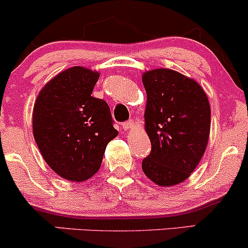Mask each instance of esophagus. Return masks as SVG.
<instances>
[{"mask_svg":"<svg viewBox=\"0 0 248 248\" xmlns=\"http://www.w3.org/2000/svg\"><path fill=\"white\" fill-rule=\"evenodd\" d=\"M133 124H134V122L132 120H129V121L124 122V124H122L121 126H122V128H124V130H128V129H130V128H133Z\"/></svg>","mask_w":248,"mask_h":248,"instance_id":"1","label":"esophagus"}]
</instances>
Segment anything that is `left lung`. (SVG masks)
<instances>
[{"label": "left lung", "instance_id": "obj_1", "mask_svg": "<svg viewBox=\"0 0 248 248\" xmlns=\"http://www.w3.org/2000/svg\"><path fill=\"white\" fill-rule=\"evenodd\" d=\"M147 92L145 130L151 153L142 162L144 174L159 186L183 183L195 170L210 133V105L195 80L171 69L143 74Z\"/></svg>", "mask_w": 248, "mask_h": 248}]
</instances>
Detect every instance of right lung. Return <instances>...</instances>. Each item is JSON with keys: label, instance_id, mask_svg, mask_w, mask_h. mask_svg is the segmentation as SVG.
<instances>
[{"label": "right lung", "instance_id": "right-lung-1", "mask_svg": "<svg viewBox=\"0 0 248 248\" xmlns=\"http://www.w3.org/2000/svg\"><path fill=\"white\" fill-rule=\"evenodd\" d=\"M99 73L63 70L39 92L32 128L45 162L60 177L85 181L100 169L106 145L118 135L109 107L91 93Z\"/></svg>", "mask_w": 248, "mask_h": 248}]
</instances>
